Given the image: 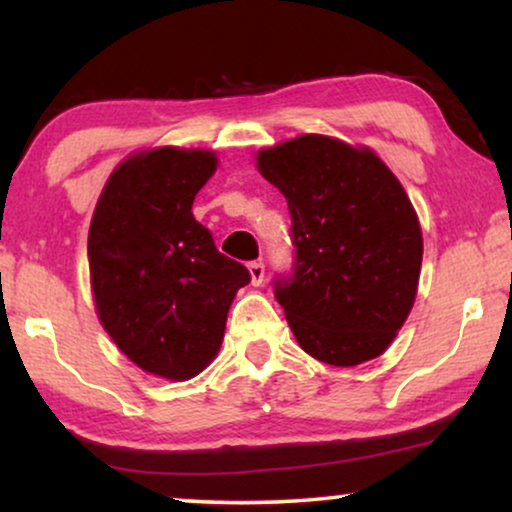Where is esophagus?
<instances>
[{
	"label": "esophagus",
	"instance_id": "obj_1",
	"mask_svg": "<svg viewBox=\"0 0 512 512\" xmlns=\"http://www.w3.org/2000/svg\"><path fill=\"white\" fill-rule=\"evenodd\" d=\"M249 275H251V284H254V286L263 284V277H265V265H263L261 261L249 263Z\"/></svg>",
	"mask_w": 512,
	"mask_h": 512
}]
</instances>
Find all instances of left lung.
Wrapping results in <instances>:
<instances>
[{
	"label": "left lung",
	"mask_w": 512,
	"mask_h": 512,
	"mask_svg": "<svg viewBox=\"0 0 512 512\" xmlns=\"http://www.w3.org/2000/svg\"><path fill=\"white\" fill-rule=\"evenodd\" d=\"M258 172L289 202L296 258L275 298L298 345L331 366L380 356L422 270V228L401 181L370 149L324 135L263 149Z\"/></svg>",
	"instance_id": "left-lung-1"
}]
</instances>
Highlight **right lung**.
<instances>
[{"label":"right lung","instance_id":"1","mask_svg":"<svg viewBox=\"0 0 512 512\" xmlns=\"http://www.w3.org/2000/svg\"><path fill=\"white\" fill-rule=\"evenodd\" d=\"M216 170L205 149L137 153L111 172L88 233L90 284L104 331L146 373L191 380L219 352L249 270L195 221Z\"/></svg>","mask_w":512,"mask_h":512}]
</instances>
